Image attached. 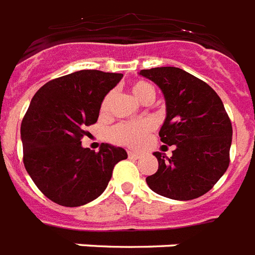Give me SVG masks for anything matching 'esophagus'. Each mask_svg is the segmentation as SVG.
Masks as SVG:
<instances>
[{
  "mask_svg": "<svg viewBox=\"0 0 255 255\" xmlns=\"http://www.w3.org/2000/svg\"><path fill=\"white\" fill-rule=\"evenodd\" d=\"M128 156H129L130 159H139V154L138 152H134V151H128Z\"/></svg>",
  "mask_w": 255,
  "mask_h": 255,
  "instance_id": "obj_1",
  "label": "esophagus"
}]
</instances>
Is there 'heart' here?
Here are the masks:
<instances>
[{
	"mask_svg": "<svg viewBox=\"0 0 255 255\" xmlns=\"http://www.w3.org/2000/svg\"><path fill=\"white\" fill-rule=\"evenodd\" d=\"M131 92L134 97L139 100L140 103H152V100L155 99V89L148 81L138 80L131 84ZM115 95L113 92L108 93L104 97L103 103H101V113L107 115L111 105L113 103ZM154 128V124L148 120L137 122H120L117 125L109 129L108 131V138L112 140L113 143L124 144V146H129L133 148H139L143 146L144 140L150 134V131Z\"/></svg>",
	"mask_w": 255,
	"mask_h": 255,
	"instance_id": "b5f03b06",
	"label": "heart"
}]
</instances>
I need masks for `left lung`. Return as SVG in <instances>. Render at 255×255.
<instances>
[{"label":"left lung","mask_w":255,"mask_h":255,"mask_svg":"<svg viewBox=\"0 0 255 255\" xmlns=\"http://www.w3.org/2000/svg\"><path fill=\"white\" fill-rule=\"evenodd\" d=\"M139 75L154 81L164 95L167 113L159 137L175 146L171 158L154 152L159 166L146 183L174 200L203 196L231 162L233 129L223 101L207 83L176 67L142 70Z\"/></svg>","instance_id":"left-lung-1"}]
</instances>
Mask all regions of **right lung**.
Wrapping results in <instances>:
<instances>
[{
	"label": "right lung",
	"mask_w": 255,
	"mask_h": 255,
	"mask_svg": "<svg viewBox=\"0 0 255 255\" xmlns=\"http://www.w3.org/2000/svg\"><path fill=\"white\" fill-rule=\"evenodd\" d=\"M122 73L83 70L48 81L34 95L21 125L23 164L50 200L80 207L105 191L113 168L128 154L101 143L99 152L84 148L85 126L99 118L104 97Z\"/></svg>",
	"instance_id": "obj_1"
}]
</instances>
